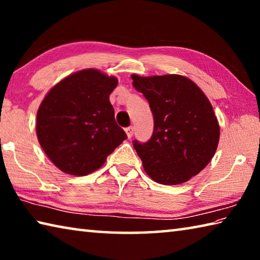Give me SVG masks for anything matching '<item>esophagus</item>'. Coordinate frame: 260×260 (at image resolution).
Here are the masks:
<instances>
[{
    "instance_id": "obj_1",
    "label": "esophagus",
    "mask_w": 260,
    "mask_h": 260,
    "mask_svg": "<svg viewBox=\"0 0 260 260\" xmlns=\"http://www.w3.org/2000/svg\"><path fill=\"white\" fill-rule=\"evenodd\" d=\"M125 131H126L127 136H128V139H131L132 136H133V134H134V127L133 126H129V127H127Z\"/></svg>"
}]
</instances>
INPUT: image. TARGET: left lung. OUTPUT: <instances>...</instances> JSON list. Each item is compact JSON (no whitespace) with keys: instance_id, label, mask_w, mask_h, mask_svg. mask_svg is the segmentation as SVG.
<instances>
[{"instance_id":"8db88e82","label":"left lung","mask_w":260,"mask_h":260,"mask_svg":"<svg viewBox=\"0 0 260 260\" xmlns=\"http://www.w3.org/2000/svg\"><path fill=\"white\" fill-rule=\"evenodd\" d=\"M153 114L150 140L133 141L147 174L161 184H179L199 174L217 150L220 128L210 101L196 83L178 74L132 76Z\"/></svg>"}]
</instances>
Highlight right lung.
Returning <instances> with one entry per match:
<instances>
[{
	"label": "right lung",
	"mask_w": 260,
	"mask_h": 260,
	"mask_svg": "<svg viewBox=\"0 0 260 260\" xmlns=\"http://www.w3.org/2000/svg\"><path fill=\"white\" fill-rule=\"evenodd\" d=\"M114 77L87 69L63 79L42 101L37 135L43 151L63 172L87 175L127 139L117 125L109 96Z\"/></svg>",
	"instance_id": "1"
}]
</instances>
